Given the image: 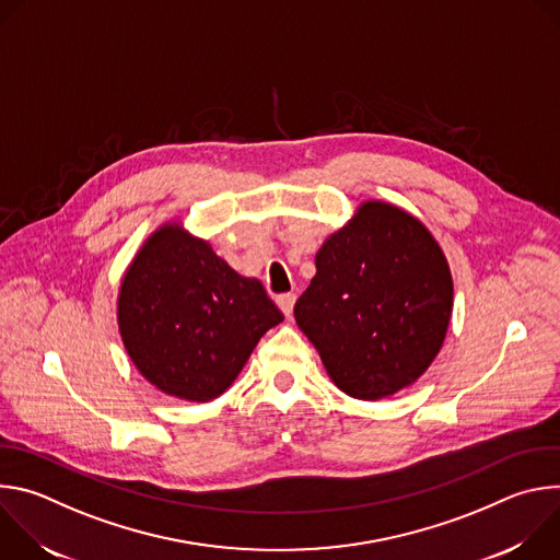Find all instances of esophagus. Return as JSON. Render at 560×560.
Wrapping results in <instances>:
<instances>
[{
	"label": "esophagus",
	"mask_w": 560,
	"mask_h": 560,
	"mask_svg": "<svg viewBox=\"0 0 560 560\" xmlns=\"http://www.w3.org/2000/svg\"><path fill=\"white\" fill-rule=\"evenodd\" d=\"M294 301H296V296L292 294V292H285V294H279L277 296V305L281 307V312L290 318L292 316V307H294Z\"/></svg>",
	"instance_id": "esophagus-1"
}]
</instances>
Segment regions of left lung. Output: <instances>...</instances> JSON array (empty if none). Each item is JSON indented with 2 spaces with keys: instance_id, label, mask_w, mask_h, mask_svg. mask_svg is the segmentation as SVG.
Returning a JSON list of instances; mask_svg holds the SVG:
<instances>
[{
  "instance_id": "8db88e82",
  "label": "left lung",
  "mask_w": 560,
  "mask_h": 560,
  "mask_svg": "<svg viewBox=\"0 0 560 560\" xmlns=\"http://www.w3.org/2000/svg\"><path fill=\"white\" fill-rule=\"evenodd\" d=\"M314 261L294 318L335 385L363 401L412 385L452 314L450 266L430 230L392 203L365 201Z\"/></svg>"
}]
</instances>
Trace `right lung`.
<instances>
[{
    "mask_svg": "<svg viewBox=\"0 0 560 560\" xmlns=\"http://www.w3.org/2000/svg\"><path fill=\"white\" fill-rule=\"evenodd\" d=\"M121 341L162 392L206 404L283 322L261 281L236 275L179 223L159 228L128 266L117 301Z\"/></svg>",
    "mask_w": 560,
    "mask_h": 560,
    "instance_id": "right-lung-1",
    "label": "right lung"
}]
</instances>
